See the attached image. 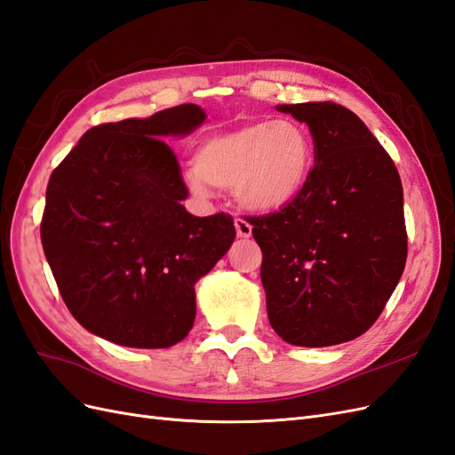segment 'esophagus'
Segmentation results:
<instances>
[{"mask_svg": "<svg viewBox=\"0 0 455 455\" xmlns=\"http://www.w3.org/2000/svg\"><path fill=\"white\" fill-rule=\"evenodd\" d=\"M235 227H236V235H238L240 238H250V236H251L253 227L248 223V220L236 219V220H235Z\"/></svg>", "mask_w": 455, "mask_h": 455, "instance_id": "34e87169", "label": "esophagus"}]
</instances>
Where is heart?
<instances>
[{"label":"heart","instance_id":"b5f03b06","mask_svg":"<svg viewBox=\"0 0 455 455\" xmlns=\"http://www.w3.org/2000/svg\"><path fill=\"white\" fill-rule=\"evenodd\" d=\"M192 162L183 183L196 196H210L212 185L235 188L243 207L275 213L301 196L313 175L315 147L297 122H250L202 139Z\"/></svg>","mask_w":455,"mask_h":455}]
</instances>
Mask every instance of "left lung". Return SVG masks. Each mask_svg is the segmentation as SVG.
Segmentation results:
<instances>
[{
  "instance_id": "left-lung-1",
  "label": "left lung",
  "mask_w": 455,
  "mask_h": 455,
  "mask_svg": "<svg viewBox=\"0 0 455 455\" xmlns=\"http://www.w3.org/2000/svg\"><path fill=\"white\" fill-rule=\"evenodd\" d=\"M307 124L315 170L280 213L255 217L272 330L297 347L368 331L404 272V194L391 156L355 112L333 102L278 105Z\"/></svg>"
}]
</instances>
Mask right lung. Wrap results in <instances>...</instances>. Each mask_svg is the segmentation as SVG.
Instances as JSON below:
<instances>
[{
  "label": "right lung",
  "mask_w": 455,
  "mask_h": 455,
  "mask_svg": "<svg viewBox=\"0 0 455 455\" xmlns=\"http://www.w3.org/2000/svg\"><path fill=\"white\" fill-rule=\"evenodd\" d=\"M198 105L91 127L53 172L42 243L72 316L133 348L183 341L196 318L194 285L236 238L232 217H194L179 164L162 139L205 122Z\"/></svg>",
  "instance_id": "1"
}]
</instances>
